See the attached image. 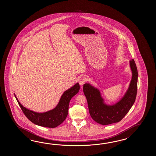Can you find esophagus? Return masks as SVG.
<instances>
[{
  "mask_svg": "<svg viewBox=\"0 0 156 156\" xmlns=\"http://www.w3.org/2000/svg\"><path fill=\"white\" fill-rule=\"evenodd\" d=\"M86 81V79H85V78H84V77L81 78V79L79 80V83L80 85V86H83V85L85 83Z\"/></svg>",
  "mask_w": 156,
  "mask_h": 156,
  "instance_id": "1",
  "label": "esophagus"
}]
</instances>
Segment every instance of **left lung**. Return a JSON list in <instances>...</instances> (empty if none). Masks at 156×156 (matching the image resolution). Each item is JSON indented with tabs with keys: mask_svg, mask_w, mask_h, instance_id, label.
<instances>
[{
	"mask_svg": "<svg viewBox=\"0 0 156 156\" xmlns=\"http://www.w3.org/2000/svg\"><path fill=\"white\" fill-rule=\"evenodd\" d=\"M132 79L128 88L122 98L113 104L105 102L99 89L86 83L83 91L86 96L90 116L96 123L108 125L118 123L125 116L136 100L137 92L138 71L133 59L129 61Z\"/></svg>",
	"mask_w": 156,
	"mask_h": 156,
	"instance_id": "left-lung-1",
	"label": "left lung"
}]
</instances>
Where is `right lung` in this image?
Instances as JSON below:
<instances>
[{
	"label": "right lung",
	"instance_id": "obj_1",
	"mask_svg": "<svg viewBox=\"0 0 156 156\" xmlns=\"http://www.w3.org/2000/svg\"><path fill=\"white\" fill-rule=\"evenodd\" d=\"M79 83H77L63 93L61 96L59 102L55 108L44 113L35 112L27 109L20 104L16 95L14 96L21 109L30 122L39 126L55 128L66 119L68 114L70 100L73 96L79 93Z\"/></svg>",
	"mask_w": 156,
	"mask_h": 156
}]
</instances>
